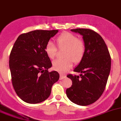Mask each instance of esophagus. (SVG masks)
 <instances>
[{"label": "esophagus", "instance_id": "esophagus-1", "mask_svg": "<svg viewBox=\"0 0 121 121\" xmlns=\"http://www.w3.org/2000/svg\"><path fill=\"white\" fill-rule=\"evenodd\" d=\"M65 78H66V76L65 75V74H60V79L61 80V79H64Z\"/></svg>", "mask_w": 121, "mask_h": 121}]
</instances>
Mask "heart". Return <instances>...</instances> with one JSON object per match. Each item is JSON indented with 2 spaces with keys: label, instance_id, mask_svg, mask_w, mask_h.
<instances>
[{
  "label": "heart",
  "instance_id": "b5f03b06",
  "mask_svg": "<svg viewBox=\"0 0 121 121\" xmlns=\"http://www.w3.org/2000/svg\"><path fill=\"white\" fill-rule=\"evenodd\" d=\"M58 47L66 48L64 59H57L54 61L52 64L55 70L60 73H65L73 66V61L79 63L83 57L85 51V43L82 40L78 39L76 36L70 33H63L57 37ZM45 52L48 57L53 59L56 55L57 48L51 41L48 42L45 47Z\"/></svg>",
  "mask_w": 121,
  "mask_h": 121
}]
</instances>
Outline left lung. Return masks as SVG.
Returning a JSON list of instances; mask_svg holds the SVG:
<instances>
[{
  "instance_id": "8db88e82",
  "label": "left lung",
  "mask_w": 121,
  "mask_h": 121,
  "mask_svg": "<svg viewBox=\"0 0 121 121\" xmlns=\"http://www.w3.org/2000/svg\"><path fill=\"white\" fill-rule=\"evenodd\" d=\"M82 36L85 46L83 57L74 72L79 76L68 74L72 85L66 90L67 97L79 106L96 101L104 92L111 68V58L104 41L100 35L87 29H71Z\"/></svg>"
}]
</instances>
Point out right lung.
Segmentation results:
<instances>
[{
	"label": "right lung",
	"instance_id": "1",
	"mask_svg": "<svg viewBox=\"0 0 121 121\" xmlns=\"http://www.w3.org/2000/svg\"><path fill=\"white\" fill-rule=\"evenodd\" d=\"M58 30H36L20 35L9 56L12 85L18 96L25 102L36 104L47 100L54 83L59 79L51 67L45 47Z\"/></svg>",
	"mask_w": 121,
	"mask_h": 121
}]
</instances>
